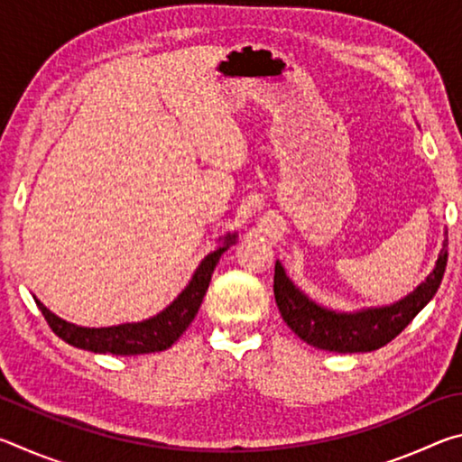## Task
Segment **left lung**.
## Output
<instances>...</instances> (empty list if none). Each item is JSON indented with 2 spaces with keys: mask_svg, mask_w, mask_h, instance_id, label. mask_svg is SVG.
Wrapping results in <instances>:
<instances>
[{
  "mask_svg": "<svg viewBox=\"0 0 462 462\" xmlns=\"http://www.w3.org/2000/svg\"><path fill=\"white\" fill-rule=\"evenodd\" d=\"M447 261L448 240H444L434 271L416 291L393 306L363 310L356 314H336L308 300L289 281L281 263L275 264L273 291H275L277 308L285 324L303 342L322 350H332V353H371L402 334L403 328L426 308V303L432 300L442 283Z\"/></svg>",
  "mask_w": 462,
  "mask_h": 462,
  "instance_id": "8db88e82",
  "label": "left lung"
}]
</instances>
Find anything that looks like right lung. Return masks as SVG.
Wrapping results in <instances>:
<instances>
[{"label":"right lung","mask_w":462,"mask_h":462,"mask_svg":"<svg viewBox=\"0 0 462 462\" xmlns=\"http://www.w3.org/2000/svg\"><path fill=\"white\" fill-rule=\"evenodd\" d=\"M236 236H226L224 246H220L214 253H209L206 259L195 271L193 279L189 281L181 295L171 303L167 310H162L159 316L138 324H122L112 328H83L69 324L46 310L41 301L36 300L38 308H41L42 316L49 322L51 330L69 344L77 348L91 350V353H109V355H148L159 353V350H167L171 344L179 340L189 324L193 322L195 314L203 301L209 281H212V273L216 269L217 261L224 250L234 242Z\"/></svg>","instance_id":"add662e5"}]
</instances>
